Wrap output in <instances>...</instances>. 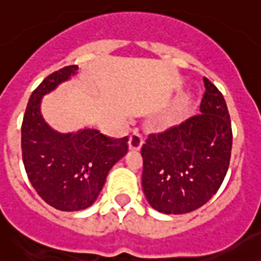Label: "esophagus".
Returning a JSON list of instances; mask_svg holds the SVG:
<instances>
[{
  "label": "esophagus",
  "instance_id": "34e87169",
  "mask_svg": "<svg viewBox=\"0 0 261 261\" xmlns=\"http://www.w3.org/2000/svg\"><path fill=\"white\" fill-rule=\"evenodd\" d=\"M144 144V140H142V136H141L138 131H133V134L130 136V140H128V146L130 149L138 150L141 149V146Z\"/></svg>",
  "mask_w": 261,
  "mask_h": 261
}]
</instances>
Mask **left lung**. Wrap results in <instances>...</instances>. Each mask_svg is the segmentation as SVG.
<instances>
[{"label":"left lung","instance_id":"8db88e82","mask_svg":"<svg viewBox=\"0 0 261 261\" xmlns=\"http://www.w3.org/2000/svg\"><path fill=\"white\" fill-rule=\"evenodd\" d=\"M200 113L150 134L142 145V190L155 210L194 212L209 202L227 174L232 148L231 120L223 94L203 77Z\"/></svg>","mask_w":261,"mask_h":261}]
</instances>
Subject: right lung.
Listing matches in <instances>:
<instances>
[{
  "instance_id": "obj_1",
  "label": "right lung",
  "mask_w": 261,
  "mask_h": 261,
  "mask_svg": "<svg viewBox=\"0 0 261 261\" xmlns=\"http://www.w3.org/2000/svg\"><path fill=\"white\" fill-rule=\"evenodd\" d=\"M77 69L71 65L45 77L33 91L22 123V156L29 179L42 199L62 212L90 207L109 170L128 150V137L115 140L94 128L62 134L42 119V96Z\"/></svg>"
}]
</instances>
